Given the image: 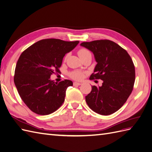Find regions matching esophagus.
I'll use <instances>...</instances> for the list:
<instances>
[{"instance_id": "34e87169", "label": "esophagus", "mask_w": 152, "mask_h": 152, "mask_svg": "<svg viewBox=\"0 0 152 152\" xmlns=\"http://www.w3.org/2000/svg\"><path fill=\"white\" fill-rule=\"evenodd\" d=\"M82 84L80 83V82H73V86H80Z\"/></svg>"}]
</instances>
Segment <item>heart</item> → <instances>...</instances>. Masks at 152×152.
<instances>
[{"instance_id": "heart-1", "label": "heart", "mask_w": 152, "mask_h": 152, "mask_svg": "<svg viewBox=\"0 0 152 152\" xmlns=\"http://www.w3.org/2000/svg\"><path fill=\"white\" fill-rule=\"evenodd\" d=\"M89 53V51L87 49L82 48L80 49L79 51H78V54H79V57L80 58L82 56H83L84 54ZM70 76L72 78V79H75V80H80L83 78L84 76V73L83 72H80V71H73L72 72H71L70 73Z\"/></svg>"}]
</instances>
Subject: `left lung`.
<instances>
[{"label": "left lung", "mask_w": 152, "mask_h": 152, "mask_svg": "<svg viewBox=\"0 0 152 152\" xmlns=\"http://www.w3.org/2000/svg\"><path fill=\"white\" fill-rule=\"evenodd\" d=\"M94 54L97 64L91 79L103 80L102 86H92L86 96L89 107L96 113L108 115L117 112L131 94L135 68L129 54L113 41L98 40L80 44Z\"/></svg>", "instance_id": "1"}]
</instances>
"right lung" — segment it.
<instances>
[{
  "mask_svg": "<svg viewBox=\"0 0 152 152\" xmlns=\"http://www.w3.org/2000/svg\"><path fill=\"white\" fill-rule=\"evenodd\" d=\"M79 41L68 42L47 39L35 42L21 53L16 63L14 82L18 93L32 112L42 115L57 110L65 101L71 80H51L59 72L65 55L74 49Z\"/></svg>",
  "mask_w": 152,
  "mask_h": 152,
  "instance_id": "add662e5",
  "label": "right lung"
}]
</instances>
